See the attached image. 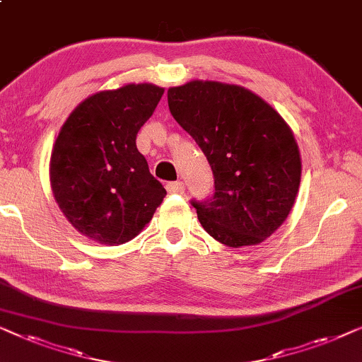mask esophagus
<instances>
[{
  "instance_id": "34e87169",
  "label": "esophagus",
  "mask_w": 362,
  "mask_h": 362,
  "mask_svg": "<svg viewBox=\"0 0 362 362\" xmlns=\"http://www.w3.org/2000/svg\"><path fill=\"white\" fill-rule=\"evenodd\" d=\"M165 188L169 193H177V195H180V193L185 192V185H183L182 182H170L167 183Z\"/></svg>"
}]
</instances>
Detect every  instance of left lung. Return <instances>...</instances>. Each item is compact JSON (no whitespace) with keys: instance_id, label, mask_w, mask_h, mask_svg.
Returning <instances> with one entry per match:
<instances>
[{"instance_id":"1","label":"left lung","mask_w":362,"mask_h":362,"mask_svg":"<svg viewBox=\"0 0 362 362\" xmlns=\"http://www.w3.org/2000/svg\"><path fill=\"white\" fill-rule=\"evenodd\" d=\"M169 110L206 156L215 195L197 208L203 230L230 247L256 246L292 210L302 157L290 126L239 85L192 80L167 91Z\"/></svg>"}]
</instances>
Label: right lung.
<instances>
[{
	"instance_id": "obj_1",
	"label": "right lung",
	"mask_w": 362,
	"mask_h": 362,
	"mask_svg": "<svg viewBox=\"0 0 362 362\" xmlns=\"http://www.w3.org/2000/svg\"><path fill=\"white\" fill-rule=\"evenodd\" d=\"M164 88L128 83L88 96L55 139L49 177L70 225L91 241L118 246L136 238L167 195L151 175L136 136Z\"/></svg>"
}]
</instances>
